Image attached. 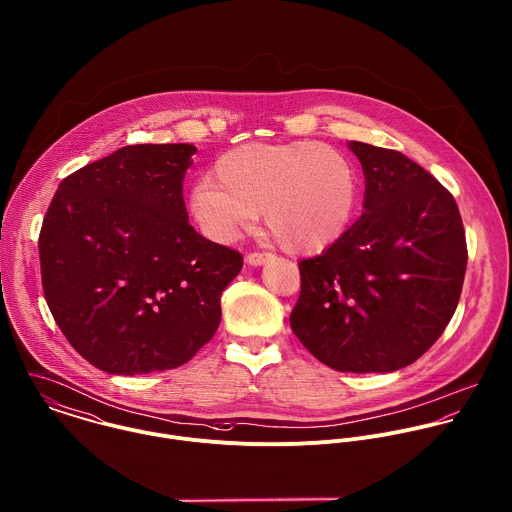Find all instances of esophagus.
Masks as SVG:
<instances>
[{
    "label": "esophagus",
    "instance_id": "esophagus-1",
    "mask_svg": "<svg viewBox=\"0 0 512 512\" xmlns=\"http://www.w3.org/2000/svg\"><path fill=\"white\" fill-rule=\"evenodd\" d=\"M271 257H273L271 253H259V251H255V253H249V255L245 257V261H247L249 265H253V267H259V265L267 263Z\"/></svg>",
    "mask_w": 512,
    "mask_h": 512
}]
</instances>
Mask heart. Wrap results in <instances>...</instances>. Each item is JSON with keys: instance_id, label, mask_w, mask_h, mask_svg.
Instances as JSON below:
<instances>
[{"instance_id": "1", "label": "heart", "mask_w": 512, "mask_h": 512, "mask_svg": "<svg viewBox=\"0 0 512 512\" xmlns=\"http://www.w3.org/2000/svg\"><path fill=\"white\" fill-rule=\"evenodd\" d=\"M358 205V172L322 142L245 144L225 152L213 180H200L188 207L205 237L227 243L257 215L281 247L314 253L338 241Z\"/></svg>"}]
</instances>
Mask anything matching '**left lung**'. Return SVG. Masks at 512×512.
Instances as JSON below:
<instances>
[{"label":"left lung","mask_w":512,"mask_h":512,"mask_svg":"<svg viewBox=\"0 0 512 512\" xmlns=\"http://www.w3.org/2000/svg\"><path fill=\"white\" fill-rule=\"evenodd\" d=\"M364 213L328 249L299 263L291 328L338 372H394L425 354L463 289L467 241L453 196L398 150L350 142Z\"/></svg>","instance_id":"1"}]
</instances>
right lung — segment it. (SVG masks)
Instances as JSON below:
<instances>
[{
    "instance_id": "obj_1",
    "label": "right lung",
    "mask_w": 512,
    "mask_h": 512,
    "mask_svg": "<svg viewBox=\"0 0 512 512\" xmlns=\"http://www.w3.org/2000/svg\"><path fill=\"white\" fill-rule=\"evenodd\" d=\"M192 144L124 146L67 176L39 233L45 301L71 346L108 374L172 370L221 320L239 251L188 221Z\"/></svg>"
}]
</instances>
